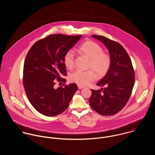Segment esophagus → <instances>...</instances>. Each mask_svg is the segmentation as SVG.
Returning a JSON list of instances; mask_svg holds the SVG:
<instances>
[{
    "mask_svg": "<svg viewBox=\"0 0 155 155\" xmlns=\"http://www.w3.org/2000/svg\"><path fill=\"white\" fill-rule=\"evenodd\" d=\"M78 88L79 89L84 88V87L82 86V85H78Z\"/></svg>",
    "mask_w": 155,
    "mask_h": 155,
    "instance_id": "1",
    "label": "esophagus"
}]
</instances>
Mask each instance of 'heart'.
Returning a JSON list of instances; mask_svg holds the SVG:
<instances>
[{
	"label": "heart",
	"instance_id": "1",
	"mask_svg": "<svg viewBox=\"0 0 155 155\" xmlns=\"http://www.w3.org/2000/svg\"><path fill=\"white\" fill-rule=\"evenodd\" d=\"M78 50L81 55L89 58L88 68L90 69L86 71L77 70L72 72L69 76L71 82L85 85L96 78V73L99 78H102L107 74L111 65V58L110 54L104 52L103 48L100 45L87 41L79 46ZM74 52L72 50H68L64 57L65 66L71 70L74 67Z\"/></svg>",
	"mask_w": 155,
	"mask_h": 155
}]
</instances>
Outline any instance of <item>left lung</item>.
Here are the masks:
<instances>
[{"mask_svg":"<svg viewBox=\"0 0 155 155\" xmlns=\"http://www.w3.org/2000/svg\"><path fill=\"white\" fill-rule=\"evenodd\" d=\"M102 42L109 51L111 65L107 74L97 84L103 87L91 89L89 99L91 108L103 116H111L121 110L128 101L135 82V73L131 58L118 42L100 35H92Z\"/></svg>","mask_w":155,"mask_h":155,"instance_id":"left-lung-1","label":"left lung"}]
</instances>
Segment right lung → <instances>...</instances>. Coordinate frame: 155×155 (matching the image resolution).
Segmentation results:
<instances>
[{
  "mask_svg": "<svg viewBox=\"0 0 155 155\" xmlns=\"http://www.w3.org/2000/svg\"><path fill=\"white\" fill-rule=\"evenodd\" d=\"M82 37L61 34L49 35L38 41L28 51L24 64L22 82L26 95L35 109L48 116L66 110L78 90L76 84L56 88L57 82H66L65 54Z\"/></svg>",
  "mask_w": 155,
  "mask_h": 155,
  "instance_id": "obj_1",
  "label": "right lung"
}]
</instances>
